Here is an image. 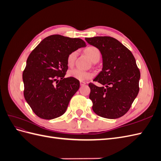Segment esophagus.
Here are the masks:
<instances>
[{"label":"esophagus","instance_id":"34e87169","mask_svg":"<svg viewBox=\"0 0 161 161\" xmlns=\"http://www.w3.org/2000/svg\"><path fill=\"white\" fill-rule=\"evenodd\" d=\"M80 84L81 86H83V85H86V82H84V81H80Z\"/></svg>","mask_w":161,"mask_h":161}]
</instances>
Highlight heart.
Returning a JSON list of instances; mask_svg holds the SVG:
<instances>
[{"mask_svg":"<svg viewBox=\"0 0 161 161\" xmlns=\"http://www.w3.org/2000/svg\"><path fill=\"white\" fill-rule=\"evenodd\" d=\"M85 52L87 54V56L89 57L90 59L93 62L97 60L98 61L99 60L100 57H101V53L98 48H97L96 47H94V46H89L85 50ZM77 54H78V52L74 51L71 52L70 54L67 57L68 65L71 66L74 64ZM69 74L70 76L75 78V79L79 80H86L93 76V74H92V72L85 71L80 69H72L69 71Z\"/></svg>","mask_w":161,"mask_h":161,"instance_id":"b5f03b06","label":"heart"}]
</instances>
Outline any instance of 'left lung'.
<instances>
[{
	"label": "left lung",
	"instance_id": "obj_1",
	"mask_svg": "<svg viewBox=\"0 0 161 161\" xmlns=\"http://www.w3.org/2000/svg\"><path fill=\"white\" fill-rule=\"evenodd\" d=\"M98 48L103 68L93 80L101 86L89 83L92 110L102 118L116 119L127 113L139 92L140 72L131 52L116 39L109 36L86 37Z\"/></svg>",
	"mask_w": 161,
	"mask_h": 161
}]
</instances>
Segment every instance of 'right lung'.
<instances>
[{
	"mask_svg": "<svg viewBox=\"0 0 161 161\" xmlns=\"http://www.w3.org/2000/svg\"><path fill=\"white\" fill-rule=\"evenodd\" d=\"M85 46L80 38L52 35L43 39L29 56L23 72L24 97L40 118L52 119L66 112L80 87L79 80L64 78L67 57Z\"/></svg>",
	"mask_w": 161,
	"mask_h": 161,
	"instance_id": "1",
	"label": "right lung"
}]
</instances>
